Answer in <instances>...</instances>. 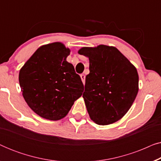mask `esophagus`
Masks as SVG:
<instances>
[{
	"instance_id": "esophagus-1",
	"label": "esophagus",
	"mask_w": 161,
	"mask_h": 161,
	"mask_svg": "<svg viewBox=\"0 0 161 161\" xmlns=\"http://www.w3.org/2000/svg\"><path fill=\"white\" fill-rule=\"evenodd\" d=\"M80 78H81V80H82V82H83V83H85V80H86V76H85V75L81 74V75H80Z\"/></svg>"
}]
</instances>
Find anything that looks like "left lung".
Instances as JSON below:
<instances>
[{"mask_svg":"<svg viewBox=\"0 0 161 161\" xmlns=\"http://www.w3.org/2000/svg\"><path fill=\"white\" fill-rule=\"evenodd\" d=\"M78 53L89 59L83 97L90 118L100 125L117 122L130 108L138 94L137 69L112 46L82 47Z\"/></svg>","mask_w":161,"mask_h":161,"instance_id":"1","label":"left lung"}]
</instances>
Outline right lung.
I'll list each match as a JSON object with an SVG mask.
<instances>
[{
	"mask_svg": "<svg viewBox=\"0 0 161 161\" xmlns=\"http://www.w3.org/2000/svg\"><path fill=\"white\" fill-rule=\"evenodd\" d=\"M70 50L61 42L41 46L19 73L23 96L32 111L46 119L65 117L82 95L83 84L72 64Z\"/></svg>",
	"mask_w": 161,
	"mask_h": 161,
	"instance_id": "add662e5",
	"label": "right lung"
}]
</instances>
